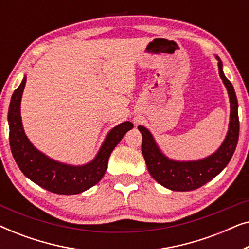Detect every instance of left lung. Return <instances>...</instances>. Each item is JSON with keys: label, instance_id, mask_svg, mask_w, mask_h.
I'll return each instance as SVG.
<instances>
[{"label": "left lung", "instance_id": "8db88e82", "mask_svg": "<svg viewBox=\"0 0 249 249\" xmlns=\"http://www.w3.org/2000/svg\"><path fill=\"white\" fill-rule=\"evenodd\" d=\"M219 73L226 85L230 97V124L229 131L220 148L209 158L192 162H178L169 160L160 151L151 132L139 125L142 132V152L144 155L148 172L165 188L176 192H189L205 185L216 177L228 165L237 147L239 138V118H238V101L232 84L227 79L222 71V62L219 57Z\"/></svg>", "mask_w": 249, "mask_h": 249}]
</instances>
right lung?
<instances>
[{
  "label": "right lung",
  "mask_w": 249,
  "mask_h": 249,
  "mask_svg": "<svg viewBox=\"0 0 249 249\" xmlns=\"http://www.w3.org/2000/svg\"><path fill=\"white\" fill-rule=\"evenodd\" d=\"M25 85L26 78H23L20 86L12 94L8 113L10 147L19 169L27 178L42 188L60 195H74L96 185L107 171L112 151L134 124L125 121L112 129L96 158L88 164L72 166L53 161L37 151L23 131L20 117V102Z\"/></svg>",
  "instance_id": "obj_1"
}]
</instances>
